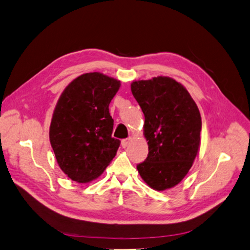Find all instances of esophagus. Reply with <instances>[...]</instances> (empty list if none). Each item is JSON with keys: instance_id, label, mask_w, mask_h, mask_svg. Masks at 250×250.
Here are the masks:
<instances>
[{"instance_id": "esophagus-1", "label": "esophagus", "mask_w": 250, "mask_h": 250, "mask_svg": "<svg viewBox=\"0 0 250 250\" xmlns=\"http://www.w3.org/2000/svg\"><path fill=\"white\" fill-rule=\"evenodd\" d=\"M131 142H132V138L131 137L123 139V142H121V146H123V148H126V146L130 145Z\"/></svg>"}]
</instances>
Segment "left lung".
I'll return each instance as SVG.
<instances>
[{
  "mask_svg": "<svg viewBox=\"0 0 250 250\" xmlns=\"http://www.w3.org/2000/svg\"><path fill=\"white\" fill-rule=\"evenodd\" d=\"M131 91L145 115L149 146L148 157L137 165L138 173L152 189L173 188L187 175L200 150L198 107L186 87L170 77L134 81Z\"/></svg>",
  "mask_w": 250,
  "mask_h": 250,
  "instance_id": "8db88e82",
  "label": "left lung"
}]
</instances>
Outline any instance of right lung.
Returning a JSON list of instances; mask_svg holds the SVG:
<instances>
[{"mask_svg":"<svg viewBox=\"0 0 250 250\" xmlns=\"http://www.w3.org/2000/svg\"><path fill=\"white\" fill-rule=\"evenodd\" d=\"M120 81L101 73L77 77L54 110L49 140L61 170L70 180L88 183L100 176L115 157L120 140L112 137L108 105Z\"/></svg>","mask_w":250,"mask_h":250,"instance_id":"add662e5","label":"right lung"}]
</instances>
